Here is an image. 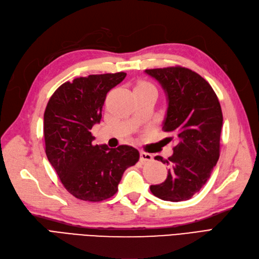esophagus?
I'll return each instance as SVG.
<instances>
[{
    "mask_svg": "<svg viewBox=\"0 0 259 259\" xmlns=\"http://www.w3.org/2000/svg\"><path fill=\"white\" fill-rule=\"evenodd\" d=\"M152 159V155L147 152H140V160L141 162H149Z\"/></svg>",
    "mask_w": 259,
    "mask_h": 259,
    "instance_id": "esophagus-1",
    "label": "esophagus"
}]
</instances>
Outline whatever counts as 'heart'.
Instances as JSON below:
<instances>
[{
	"mask_svg": "<svg viewBox=\"0 0 259 259\" xmlns=\"http://www.w3.org/2000/svg\"><path fill=\"white\" fill-rule=\"evenodd\" d=\"M144 87H152V85H151L150 83H147V82H140L136 88H144Z\"/></svg>",
	"mask_w": 259,
	"mask_h": 259,
	"instance_id": "heart-1",
	"label": "heart"
}]
</instances>
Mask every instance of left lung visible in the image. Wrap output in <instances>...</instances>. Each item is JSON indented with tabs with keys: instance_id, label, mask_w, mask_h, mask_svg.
I'll list each match as a JSON object with an SVG mask.
<instances>
[{
	"instance_id": "left-lung-1",
	"label": "left lung",
	"mask_w": 259,
	"mask_h": 259,
	"mask_svg": "<svg viewBox=\"0 0 259 259\" xmlns=\"http://www.w3.org/2000/svg\"><path fill=\"white\" fill-rule=\"evenodd\" d=\"M145 72L164 89L168 107L163 131L176 139L170 157H154L169 169L167 179L150 190L163 200H187L206 184L219 160L221 105L209 82L189 68L171 66Z\"/></svg>"
}]
</instances>
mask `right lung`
Instances as JSON below:
<instances>
[{
  "instance_id": "obj_1",
  "label": "right lung",
  "mask_w": 259,
  "mask_h": 259,
  "mask_svg": "<svg viewBox=\"0 0 259 259\" xmlns=\"http://www.w3.org/2000/svg\"><path fill=\"white\" fill-rule=\"evenodd\" d=\"M126 74L90 75L60 85L44 113L46 155L62 184L76 198L102 201L118 191L123 172L139 159L131 146L93 145L91 130L100 123L106 95Z\"/></svg>"
}]
</instances>
